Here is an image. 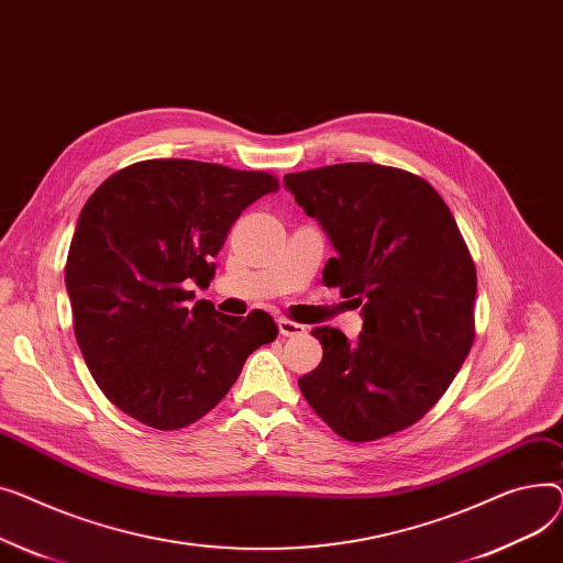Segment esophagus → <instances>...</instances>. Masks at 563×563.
I'll return each instance as SVG.
<instances>
[{
    "label": "esophagus",
    "mask_w": 563,
    "mask_h": 563,
    "mask_svg": "<svg viewBox=\"0 0 563 563\" xmlns=\"http://www.w3.org/2000/svg\"><path fill=\"white\" fill-rule=\"evenodd\" d=\"M277 324H279V334L282 336H302V334H307V327L305 324L292 322L288 318H279Z\"/></svg>",
    "instance_id": "esophagus-1"
}]
</instances>
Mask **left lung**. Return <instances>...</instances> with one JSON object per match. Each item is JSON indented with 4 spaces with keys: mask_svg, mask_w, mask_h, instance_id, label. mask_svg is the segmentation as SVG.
I'll return each instance as SVG.
<instances>
[{
    "mask_svg": "<svg viewBox=\"0 0 563 563\" xmlns=\"http://www.w3.org/2000/svg\"><path fill=\"white\" fill-rule=\"evenodd\" d=\"M339 256L322 279L361 307L363 332L316 327L322 361L297 379L311 409L352 443L418 422L452 384L475 341L477 273L443 197L422 177L339 163L284 177Z\"/></svg>",
    "mask_w": 563,
    "mask_h": 563,
    "instance_id": "1",
    "label": "left lung"
}]
</instances>
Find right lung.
Returning <instances> with one entry per match:
<instances>
[{
	"mask_svg": "<svg viewBox=\"0 0 563 563\" xmlns=\"http://www.w3.org/2000/svg\"><path fill=\"white\" fill-rule=\"evenodd\" d=\"M277 188L271 173L150 158L88 197L65 286L86 366L120 411L161 432L188 427L224 398L256 347L277 339L266 311L241 320L207 300L188 305V288L213 279L229 227Z\"/></svg>",
	"mask_w": 563,
	"mask_h": 563,
	"instance_id": "add662e5",
	"label": "right lung"
}]
</instances>
